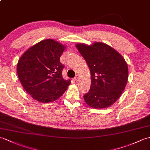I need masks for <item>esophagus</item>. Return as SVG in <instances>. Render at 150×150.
Masks as SVG:
<instances>
[{
    "instance_id": "34e87169",
    "label": "esophagus",
    "mask_w": 150,
    "mask_h": 150,
    "mask_svg": "<svg viewBox=\"0 0 150 150\" xmlns=\"http://www.w3.org/2000/svg\"><path fill=\"white\" fill-rule=\"evenodd\" d=\"M74 81H75V82H78V81H79V76L77 75L76 76V77L74 79Z\"/></svg>"
}]
</instances>
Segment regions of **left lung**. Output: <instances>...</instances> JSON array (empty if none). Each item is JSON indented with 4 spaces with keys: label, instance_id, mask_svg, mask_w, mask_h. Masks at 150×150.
Instances as JSON below:
<instances>
[{
    "label": "left lung",
    "instance_id": "1",
    "mask_svg": "<svg viewBox=\"0 0 150 150\" xmlns=\"http://www.w3.org/2000/svg\"><path fill=\"white\" fill-rule=\"evenodd\" d=\"M91 72L89 91L85 102L95 109H105L116 102L125 89L128 78L127 62L119 52L104 43L75 45Z\"/></svg>",
    "mask_w": 150,
    "mask_h": 150
}]
</instances>
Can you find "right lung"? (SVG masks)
<instances>
[{
	"label": "right lung",
	"instance_id": "right-lung-1",
	"mask_svg": "<svg viewBox=\"0 0 150 150\" xmlns=\"http://www.w3.org/2000/svg\"><path fill=\"white\" fill-rule=\"evenodd\" d=\"M66 46L52 39L44 40L30 47L17 64V74L23 88L38 102H54L67 91L69 79L62 75L64 66L60 57Z\"/></svg>",
	"mask_w": 150,
	"mask_h": 150
}]
</instances>
